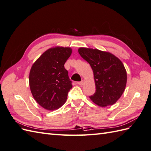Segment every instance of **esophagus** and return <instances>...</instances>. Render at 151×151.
<instances>
[{
	"instance_id": "34e87169",
	"label": "esophagus",
	"mask_w": 151,
	"mask_h": 151,
	"mask_svg": "<svg viewBox=\"0 0 151 151\" xmlns=\"http://www.w3.org/2000/svg\"><path fill=\"white\" fill-rule=\"evenodd\" d=\"M83 83V81H81V82H77V84H78V85H79V86H82Z\"/></svg>"
}]
</instances>
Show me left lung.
Returning <instances> with one entry per match:
<instances>
[{
	"label": "left lung",
	"instance_id": "8db88e82",
	"mask_svg": "<svg viewBox=\"0 0 151 151\" xmlns=\"http://www.w3.org/2000/svg\"><path fill=\"white\" fill-rule=\"evenodd\" d=\"M78 52L93 71L96 89L90 99L100 107L115 104L127 83V72L123 63L111 52L97 49L80 47Z\"/></svg>",
	"mask_w": 151,
	"mask_h": 151
}]
</instances>
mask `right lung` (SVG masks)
<instances>
[{
    "instance_id": "obj_1",
    "label": "right lung",
    "mask_w": 151,
    "mask_h": 151,
    "mask_svg": "<svg viewBox=\"0 0 151 151\" xmlns=\"http://www.w3.org/2000/svg\"><path fill=\"white\" fill-rule=\"evenodd\" d=\"M71 53V47H51L32 65L30 90L34 99L45 109H58L65 103L72 84L64 64Z\"/></svg>"
}]
</instances>
